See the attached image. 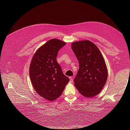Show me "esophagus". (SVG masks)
<instances>
[{
	"label": "esophagus",
	"instance_id": "obj_1",
	"mask_svg": "<svg viewBox=\"0 0 130 130\" xmlns=\"http://www.w3.org/2000/svg\"><path fill=\"white\" fill-rule=\"evenodd\" d=\"M69 79H70V82H71V83H72V82H73V77H72V76L69 77Z\"/></svg>",
	"mask_w": 130,
	"mask_h": 130
}]
</instances>
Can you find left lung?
Listing matches in <instances>:
<instances>
[{"label": "left lung", "instance_id": "left-lung-1", "mask_svg": "<svg viewBox=\"0 0 130 130\" xmlns=\"http://www.w3.org/2000/svg\"><path fill=\"white\" fill-rule=\"evenodd\" d=\"M72 49L79 63V69L74 80L75 86L85 97L98 95L105 86L108 75L100 51L87 40L73 43Z\"/></svg>", "mask_w": 130, "mask_h": 130}]
</instances>
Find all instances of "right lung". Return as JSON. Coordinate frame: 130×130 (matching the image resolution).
<instances>
[{"instance_id": "add662e5", "label": "right lung", "mask_w": 130, "mask_h": 130, "mask_svg": "<svg viewBox=\"0 0 130 130\" xmlns=\"http://www.w3.org/2000/svg\"><path fill=\"white\" fill-rule=\"evenodd\" d=\"M65 45L57 39L48 41L35 53L30 64L29 74L34 89L49 101L60 96L70 80L56 60L58 51Z\"/></svg>"}]
</instances>
